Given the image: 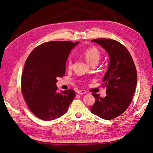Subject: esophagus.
<instances>
[{
	"label": "esophagus",
	"instance_id": "34e87169",
	"mask_svg": "<svg viewBox=\"0 0 153 153\" xmlns=\"http://www.w3.org/2000/svg\"><path fill=\"white\" fill-rule=\"evenodd\" d=\"M86 93V91L85 90H78V94H84Z\"/></svg>",
	"mask_w": 153,
	"mask_h": 153
}]
</instances>
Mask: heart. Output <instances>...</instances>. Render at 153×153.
Here are the masks:
<instances>
[{
    "label": "heart",
    "instance_id": "b5f03b06",
    "mask_svg": "<svg viewBox=\"0 0 153 153\" xmlns=\"http://www.w3.org/2000/svg\"><path fill=\"white\" fill-rule=\"evenodd\" d=\"M83 55L86 62L91 65H97L101 59V53L100 50L94 47H92L87 49L84 52ZM71 65L72 61L71 59H70L67 63L68 68H71Z\"/></svg>",
    "mask_w": 153,
    "mask_h": 153
}]
</instances>
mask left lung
<instances>
[{
  "instance_id": "1",
  "label": "left lung",
  "mask_w": 153,
  "mask_h": 153,
  "mask_svg": "<svg viewBox=\"0 0 153 153\" xmlns=\"http://www.w3.org/2000/svg\"><path fill=\"white\" fill-rule=\"evenodd\" d=\"M91 42L106 50L110 63L103 79L107 95L101 98L92 93L96 101L90 111L101 118L110 120L124 113L131 102L137 85V71L129 51L119 42L109 39Z\"/></svg>"
}]
</instances>
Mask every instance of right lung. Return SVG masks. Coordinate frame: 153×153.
<instances>
[{
    "instance_id": "1",
    "label": "right lung",
    "mask_w": 153,
    "mask_h": 153,
    "mask_svg": "<svg viewBox=\"0 0 153 153\" xmlns=\"http://www.w3.org/2000/svg\"><path fill=\"white\" fill-rule=\"evenodd\" d=\"M78 42L52 41L34 48L22 74L21 88L28 108L37 118L53 120L65 114L75 97L74 90L57 91V77L65 74V65Z\"/></svg>"
}]
</instances>
